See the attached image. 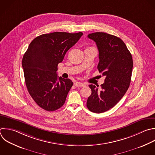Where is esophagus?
Returning <instances> with one entry per match:
<instances>
[{"label":"esophagus","mask_w":155,"mask_h":155,"mask_svg":"<svg viewBox=\"0 0 155 155\" xmlns=\"http://www.w3.org/2000/svg\"><path fill=\"white\" fill-rule=\"evenodd\" d=\"M74 85L76 87H84L86 85V84L84 83H82V82H74Z\"/></svg>","instance_id":"1"}]
</instances>
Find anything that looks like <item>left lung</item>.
Listing matches in <instances>:
<instances>
[{"label": "left lung", "mask_w": 155, "mask_h": 155, "mask_svg": "<svg viewBox=\"0 0 155 155\" xmlns=\"http://www.w3.org/2000/svg\"><path fill=\"white\" fill-rule=\"evenodd\" d=\"M99 51L97 69L105 82L101 88L90 85L91 94L87 101V108L92 112L104 113L113 108L124 96L131 82L133 66L132 56L120 38L102 32L90 34Z\"/></svg>", "instance_id": "1"}]
</instances>
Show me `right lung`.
I'll return each instance as SVG.
<instances>
[{"label":"right lung","mask_w":155,"mask_h":155,"mask_svg":"<svg viewBox=\"0 0 155 155\" xmlns=\"http://www.w3.org/2000/svg\"><path fill=\"white\" fill-rule=\"evenodd\" d=\"M82 35L81 32L44 34L29 45L22 65L27 90L42 108L52 111L64 104L73 82L58 76V65Z\"/></svg>","instance_id":"add662e5"}]
</instances>
